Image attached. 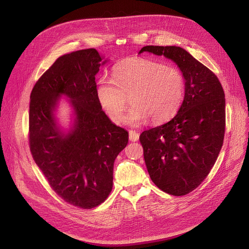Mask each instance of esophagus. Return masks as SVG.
Returning <instances> with one entry per match:
<instances>
[{
  "label": "esophagus",
  "instance_id": "obj_1",
  "mask_svg": "<svg viewBox=\"0 0 249 249\" xmlns=\"http://www.w3.org/2000/svg\"><path fill=\"white\" fill-rule=\"evenodd\" d=\"M129 140L132 142H135L139 140V133L135 130H130L129 131Z\"/></svg>",
  "mask_w": 249,
  "mask_h": 249
}]
</instances>
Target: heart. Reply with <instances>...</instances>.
Wrapping results in <instances>:
<instances>
[{
	"label": "heart",
	"instance_id": "heart-1",
	"mask_svg": "<svg viewBox=\"0 0 249 249\" xmlns=\"http://www.w3.org/2000/svg\"><path fill=\"white\" fill-rule=\"evenodd\" d=\"M185 95V78L173 66L158 61L132 57L116 64L112 78L97 80L96 96L99 104L114 123H119L127 103H132L124 122L138 125L150 118L159 124L173 118Z\"/></svg>",
	"mask_w": 249,
	"mask_h": 249
}]
</instances>
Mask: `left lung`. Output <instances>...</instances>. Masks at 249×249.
<instances>
[{"mask_svg": "<svg viewBox=\"0 0 249 249\" xmlns=\"http://www.w3.org/2000/svg\"><path fill=\"white\" fill-rule=\"evenodd\" d=\"M171 59L185 78L184 100L175 117L142 132L146 167L154 184L174 196L186 195L201 184L216 161L225 133V95L211 70L176 46H145Z\"/></svg>", "mask_w": 249, "mask_h": 249, "instance_id": "obj_1", "label": "left lung"}]
</instances>
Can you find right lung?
<instances>
[{
	"mask_svg": "<svg viewBox=\"0 0 249 249\" xmlns=\"http://www.w3.org/2000/svg\"><path fill=\"white\" fill-rule=\"evenodd\" d=\"M102 60L93 48L65 54L40 77L30 96L32 156L58 196L83 209L107 199L114 161L128 143V132L113 124L98 102L95 76ZM60 94L71 99L75 113L67 135L53 116Z\"/></svg>",
	"mask_w": 249,
	"mask_h": 249,
	"instance_id": "obj_1",
	"label": "right lung"
}]
</instances>
